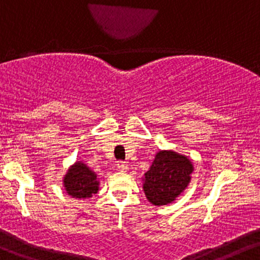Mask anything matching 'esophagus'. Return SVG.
Masks as SVG:
<instances>
[{
  "label": "esophagus",
  "mask_w": 260,
  "mask_h": 260,
  "mask_svg": "<svg viewBox=\"0 0 260 260\" xmlns=\"http://www.w3.org/2000/svg\"><path fill=\"white\" fill-rule=\"evenodd\" d=\"M116 167L119 172H127V169H128V165L125 164L124 161H117Z\"/></svg>",
  "instance_id": "obj_1"
}]
</instances>
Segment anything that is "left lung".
Segmentation results:
<instances>
[{
  "label": "left lung",
  "instance_id": "left-lung-1",
  "mask_svg": "<svg viewBox=\"0 0 260 260\" xmlns=\"http://www.w3.org/2000/svg\"><path fill=\"white\" fill-rule=\"evenodd\" d=\"M193 165L187 156L174 150H159L144 174L145 198L155 206L172 204L187 187Z\"/></svg>",
  "mask_w": 260,
  "mask_h": 260
}]
</instances>
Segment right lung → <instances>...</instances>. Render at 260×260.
I'll list each match as a JSON object with an SVG mask.
<instances>
[{"label": "right lung", "mask_w": 260, "mask_h": 260, "mask_svg": "<svg viewBox=\"0 0 260 260\" xmlns=\"http://www.w3.org/2000/svg\"><path fill=\"white\" fill-rule=\"evenodd\" d=\"M62 182L68 195L75 199L91 198L92 193H98L100 184L95 172L81 161H76L70 167Z\"/></svg>", "instance_id": "1"}]
</instances>
